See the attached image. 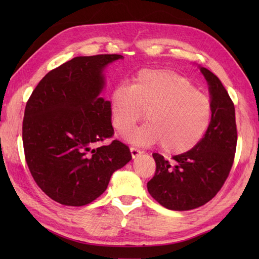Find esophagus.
<instances>
[{"instance_id": "34e87169", "label": "esophagus", "mask_w": 259, "mask_h": 259, "mask_svg": "<svg viewBox=\"0 0 259 259\" xmlns=\"http://www.w3.org/2000/svg\"><path fill=\"white\" fill-rule=\"evenodd\" d=\"M130 152H131V156H133V158H136V157H138L140 155V150L137 149L136 147H131Z\"/></svg>"}]
</instances>
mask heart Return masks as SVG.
Segmentation results:
<instances>
[{
  "label": "heart",
  "instance_id": "heart-1",
  "mask_svg": "<svg viewBox=\"0 0 259 259\" xmlns=\"http://www.w3.org/2000/svg\"><path fill=\"white\" fill-rule=\"evenodd\" d=\"M114 129L126 133L147 111L149 122L128 134L137 145L161 142L174 155L199 144L210 125L212 104L208 96L177 72L163 69L139 71L130 85L118 84L110 96Z\"/></svg>",
  "mask_w": 259,
  "mask_h": 259
}]
</instances>
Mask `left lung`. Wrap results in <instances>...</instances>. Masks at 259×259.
I'll use <instances>...</instances> for the list:
<instances>
[{
  "mask_svg": "<svg viewBox=\"0 0 259 259\" xmlns=\"http://www.w3.org/2000/svg\"><path fill=\"white\" fill-rule=\"evenodd\" d=\"M209 85L212 117L203 138L194 149L172 157L169 162L152 153L156 172L148 191L170 210H190L205 205L221 190L234 163L237 128L235 107L216 75L200 67Z\"/></svg>",
  "mask_w": 259,
  "mask_h": 259,
  "instance_id": "left-lung-1",
  "label": "left lung"
}]
</instances>
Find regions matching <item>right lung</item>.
<instances>
[{
	"label": "right lung",
	"mask_w": 259,
	"mask_h": 259,
	"mask_svg": "<svg viewBox=\"0 0 259 259\" xmlns=\"http://www.w3.org/2000/svg\"><path fill=\"white\" fill-rule=\"evenodd\" d=\"M120 54L76 57L46 74L26 102L22 139L27 167L46 195L80 207L106 191L112 174L131 160L129 147L111 138L110 101L100 97L103 70Z\"/></svg>",
	"instance_id": "1"
}]
</instances>
